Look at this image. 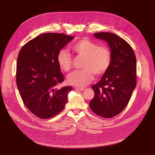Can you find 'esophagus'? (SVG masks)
<instances>
[{
  "mask_svg": "<svg viewBox=\"0 0 155 155\" xmlns=\"http://www.w3.org/2000/svg\"><path fill=\"white\" fill-rule=\"evenodd\" d=\"M77 90H78V91H84L85 90V88H79V87H77V88H75Z\"/></svg>",
  "mask_w": 155,
  "mask_h": 155,
  "instance_id": "obj_1",
  "label": "esophagus"
}]
</instances>
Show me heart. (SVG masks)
<instances>
[{"label":"heart","mask_w":155,"mask_h":155,"mask_svg":"<svg viewBox=\"0 0 155 155\" xmlns=\"http://www.w3.org/2000/svg\"><path fill=\"white\" fill-rule=\"evenodd\" d=\"M77 56L84 60L81 64L82 70H76L67 77V82L78 87H84L91 84L94 74L97 77L103 75L109 70L112 61V53L106 46H99L87 39H81L70 47ZM57 63L60 70L69 71L72 67V58L68 52L61 50L57 54Z\"/></svg>","instance_id":"heart-1"}]
</instances>
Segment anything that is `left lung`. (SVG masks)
<instances>
[{"instance_id": "obj_1", "label": "left lung", "mask_w": 155, "mask_h": 155, "mask_svg": "<svg viewBox=\"0 0 155 155\" xmlns=\"http://www.w3.org/2000/svg\"><path fill=\"white\" fill-rule=\"evenodd\" d=\"M94 35L108 43L112 61L101 80L92 86L95 95L89 105L95 114L111 118L127 106L136 86V55L129 43L115 34L101 32Z\"/></svg>"}]
</instances>
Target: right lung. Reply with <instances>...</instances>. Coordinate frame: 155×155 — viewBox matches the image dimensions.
<instances>
[{
	"label": "right lung",
	"mask_w": 155,
	"mask_h": 155,
	"mask_svg": "<svg viewBox=\"0 0 155 155\" xmlns=\"http://www.w3.org/2000/svg\"><path fill=\"white\" fill-rule=\"evenodd\" d=\"M73 38L54 32L41 34L24 45L19 53L17 86L24 105L39 118L57 115L67 102L72 87L56 88L64 80L56 58Z\"/></svg>",
	"instance_id": "right-lung-1"
}]
</instances>
